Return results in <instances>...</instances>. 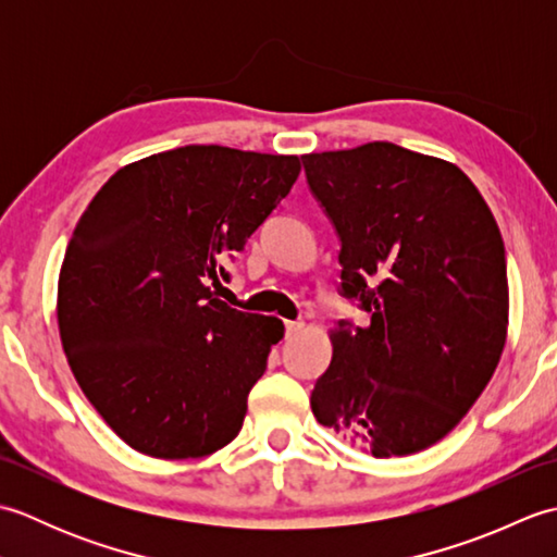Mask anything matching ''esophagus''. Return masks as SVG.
<instances>
[{
    "label": "esophagus",
    "mask_w": 557,
    "mask_h": 557,
    "mask_svg": "<svg viewBox=\"0 0 557 557\" xmlns=\"http://www.w3.org/2000/svg\"><path fill=\"white\" fill-rule=\"evenodd\" d=\"M301 330H304V323H301V321H287V337L299 335Z\"/></svg>",
    "instance_id": "34e87169"
}]
</instances>
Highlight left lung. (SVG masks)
<instances>
[{
    "instance_id": "8db88e82",
    "label": "left lung",
    "mask_w": 557,
    "mask_h": 557,
    "mask_svg": "<svg viewBox=\"0 0 557 557\" xmlns=\"http://www.w3.org/2000/svg\"><path fill=\"white\" fill-rule=\"evenodd\" d=\"M301 160L339 234L342 294L371 313L330 333L311 409L373 457L421 453L500 361L510 294L498 224L457 164L387 140Z\"/></svg>"
}]
</instances>
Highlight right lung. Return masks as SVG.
<instances>
[{"mask_svg":"<svg viewBox=\"0 0 557 557\" xmlns=\"http://www.w3.org/2000/svg\"><path fill=\"white\" fill-rule=\"evenodd\" d=\"M299 172L297 156L184 146L114 172L81 215L59 270V337L128 447L191 459L239 435L285 325L215 289Z\"/></svg>","mask_w":557,"mask_h":557,"instance_id":"right-lung-1","label":"right lung"}]
</instances>
